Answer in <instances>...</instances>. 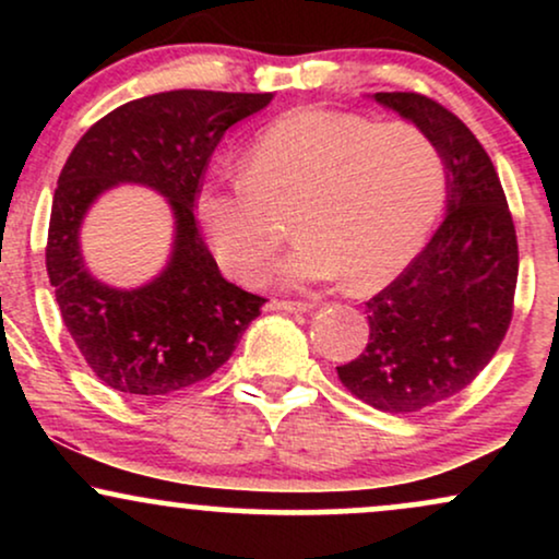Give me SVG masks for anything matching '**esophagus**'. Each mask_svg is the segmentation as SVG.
<instances>
[{
  "instance_id": "1",
  "label": "esophagus",
  "mask_w": 559,
  "mask_h": 559,
  "mask_svg": "<svg viewBox=\"0 0 559 559\" xmlns=\"http://www.w3.org/2000/svg\"><path fill=\"white\" fill-rule=\"evenodd\" d=\"M273 310H281V312H310L312 307V301H288V299H275L273 301Z\"/></svg>"
}]
</instances>
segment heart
Segmentation results:
<instances>
[{"label":"heart","mask_w":559,"mask_h":559,"mask_svg":"<svg viewBox=\"0 0 559 559\" xmlns=\"http://www.w3.org/2000/svg\"><path fill=\"white\" fill-rule=\"evenodd\" d=\"M444 199V157L420 128L307 107L254 136L243 173L199 189L197 223L230 275L258 281L284 241L270 207L299 204L301 239L275 271L281 284L346 275L368 292L418 258Z\"/></svg>","instance_id":"obj_1"}]
</instances>
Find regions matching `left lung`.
<instances>
[{
    "label": "left lung",
    "mask_w": 559,
    "mask_h": 559,
    "mask_svg": "<svg viewBox=\"0 0 559 559\" xmlns=\"http://www.w3.org/2000/svg\"><path fill=\"white\" fill-rule=\"evenodd\" d=\"M447 165V215L396 281L365 301L370 338L338 378L381 413H418L489 365L512 318L518 239L493 163L457 115L415 92H378Z\"/></svg>",
    "instance_id": "left-lung-1"
}]
</instances>
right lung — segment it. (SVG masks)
<instances>
[{
	"label": "right lung",
	"mask_w": 559,
	"mask_h": 559,
	"mask_svg": "<svg viewBox=\"0 0 559 559\" xmlns=\"http://www.w3.org/2000/svg\"><path fill=\"white\" fill-rule=\"evenodd\" d=\"M273 94L178 88L133 99L83 133L57 178L47 273L62 323L105 386L165 396L204 381L234 355L265 299L228 284L202 241L194 202L223 133ZM136 182L169 199L174 249L150 285L115 289L87 273L80 226L105 190Z\"/></svg>",
	"instance_id": "obj_1"
}]
</instances>
